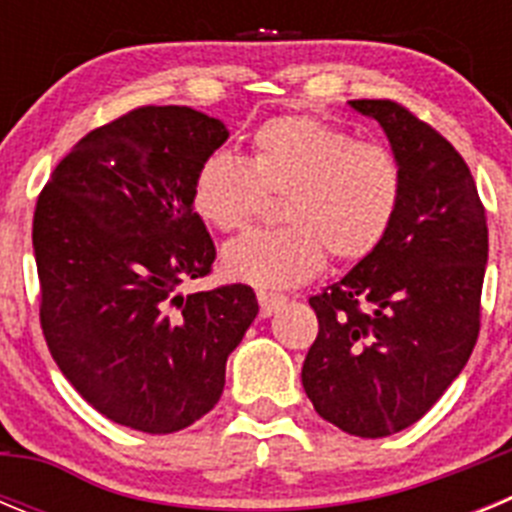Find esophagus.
Wrapping results in <instances>:
<instances>
[{
    "instance_id": "esophagus-1",
    "label": "esophagus",
    "mask_w": 512,
    "mask_h": 512,
    "mask_svg": "<svg viewBox=\"0 0 512 512\" xmlns=\"http://www.w3.org/2000/svg\"><path fill=\"white\" fill-rule=\"evenodd\" d=\"M284 302H287V297L277 295V292H264V289L259 292V305H261V315H264V318H271V315H274V312L284 305Z\"/></svg>"
}]
</instances>
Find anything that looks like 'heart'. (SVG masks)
<instances>
[{
	"label": "heart",
	"instance_id": "b5f03b06",
	"mask_svg": "<svg viewBox=\"0 0 512 512\" xmlns=\"http://www.w3.org/2000/svg\"><path fill=\"white\" fill-rule=\"evenodd\" d=\"M402 166L379 140L312 115L271 117L253 130L248 158L215 151L197 166L192 207L210 228L253 223L266 194L282 197L284 228L248 233L225 246L230 279L284 289L323 269L325 251L354 264L377 251L402 202Z\"/></svg>",
	"mask_w": 512,
	"mask_h": 512
}]
</instances>
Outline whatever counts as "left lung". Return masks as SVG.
<instances>
[{
  "instance_id": "left-lung-1",
  "label": "left lung",
  "mask_w": 512,
  "mask_h": 512,
  "mask_svg": "<svg viewBox=\"0 0 512 512\" xmlns=\"http://www.w3.org/2000/svg\"><path fill=\"white\" fill-rule=\"evenodd\" d=\"M402 166V202L382 246L310 297L318 338L302 364L312 408L341 431L382 438L423 418L479 336L487 217L449 140L392 99H354Z\"/></svg>"
}]
</instances>
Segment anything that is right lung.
I'll return each instance as SVG.
<instances>
[{
	"mask_svg": "<svg viewBox=\"0 0 512 512\" xmlns=\"http://www.w3.org/2000/svg\"><path fill=\"white\" fill-rule=\"evenodd\" d=\"M228 128L192 107H138L76 143L40 192L33 248L53 361L104 418L143 433L210 413L259 302L246 284L179 292L215 243L192 207Z\"/></svg>",
	"mask_w": 512,
	"mask_h": 512,
	"instance_id": "right-lung-1",
	"label": "right lung"
}]
</instances>
